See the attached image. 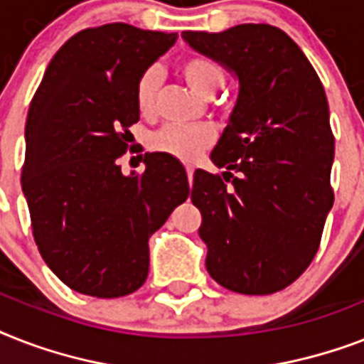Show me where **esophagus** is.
I'll use <instances>...</instances> for the list:
<instances>
[{"instance_id": "obj_1", "label": "esophagus", "mask_w": 364, "mask_h": 364, "mask_svg": "<svg viewBox=\"0 0 364 364\" xmlns=\"http://www.w3.org/2000/svg\"><path fill=\"white\" fill-rule=\"evenodd\" d=\"M193 176H194V168H193V166H188L187 177H188V183H191V185H193Z\"/></svg>"}]
</instances>
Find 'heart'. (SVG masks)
I'll return each instance as SVG.
<instances>
[{"label": "heart", "mask_w": 364, "mask_h": 364, "mask_svg": "<svg viewBox=\"0 0 364 364\" xmlns=\"http://www.w3.org/2000/svg\"><path fill=\"white\" fill-rule=\"evenodd\" d=\"M179 73L194 92L213 98L225 85V71L215 60L204 54H188L179 62ZM160 70L147 68L136 82L134 98L143 117H153L159 107ZM213 143V134L202 126H164L151 137V149L170 154L181 162H194Z\"/></svg>", "instance_id": "obj_1"}]
</instances>
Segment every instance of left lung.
Masks as SVG:
<instances>
[{"mask_svg":"<svg viewBox=\"0 0 364 364\" xmlns=\"http://www.w3.org/2000/svg\"><path fill=\"white\" fill-rule=\"evenodd\" d=\"M185 41L238 77L228 126L211 153L225 181L194 171L205 268L242 294H272L300 277L333 208L334 136L328 102L300 47L276 26L240 24Z\"/></svg>","mask_w":364,"mask_h":364,"instance_id":"obj_1","label":"left lung"}]
</instances>
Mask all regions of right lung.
I'll use <instances>...</instances> for the list:
<instances>
[{
    "instance_id": "obj_1",
    "label": "right lung",
    "mask_w": 364,
    "mask_h": 364,
    "mask_svg": "<svg viewBox=\"0 0 364 364\" xmlns=\"http://www.w3.org/2000/svg\"><path fill=\"white\" fill-rule=\"evenodd\" d=\"M176 39L124 22L87 28L54 54L31 100L22 191L43 260L77 293L119 299L141 287L149 238L188 198L170 154L145 153L143 173L117 164L139 121L137 79Z\"/></svg>"
}]
</instances>
